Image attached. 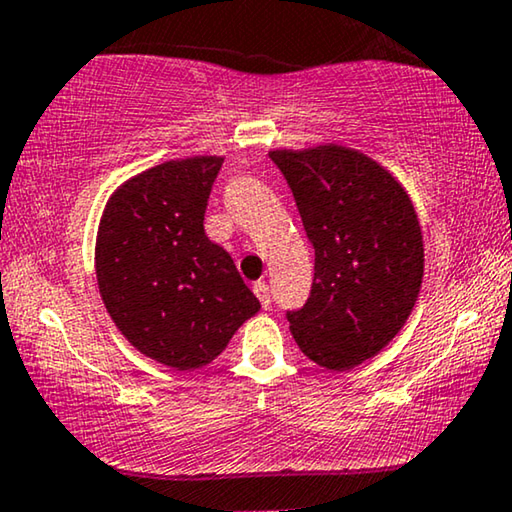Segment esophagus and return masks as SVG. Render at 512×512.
I'll return each instance as SVG.
<instances>
[{
    "instance_id": "1",
    "label": "esophagus",
    "mask_w": 512,
    "mask_h": 512,
    "mask_svg": "<svg viewBox=\"0 0 512 512\" xmlns=\"http://www.w3.org/2000/svg\"><path fill=\"white\" fill-rule=\"evenodd\" d=\"M253 292L257 294L259 304H262V308H271V294H269V285L264 283V280H257V283L253 285Z\"/></svg>"
}]
</instances>
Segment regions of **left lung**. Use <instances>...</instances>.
Listing matches in <instances>:
<instances>
[{"label":"left lung","instance_id":"8db88e82","mask_svg":"<svg viewBox=\"0 0 512 512\" xmlns=\"http://www.w3.org/2000/svg\"><path fill=\"white\" fill-rule=\"evenodd\" d=\"M297 201L315 276L287 311L301 352L329 371L378 355L413 311L424 248L415 208L390 171L343 146L271 150Z\"/></svg>","mask_w":512,"mask_h":512}]
</instances>
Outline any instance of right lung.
I'll return each mask as SVG.
<instances>
[{
  "label": "right lung",
  "mask_w": 512,
  "mask_h": 512,
  "mask_svg": "<svg viewBox=\"0 0 512 512\" xmlns=\"http://www.w3.org/2000/svg\"><path fill=\"white\" fill-rule=\"evenodd\" d=\"M222 157L143 171L106 204L97 283L106 311L143 355L176 371L206 366L259 311L225 248L204 232Z\"/></svg>",
  "instance_id": "add662e5"
}]
</instances>
